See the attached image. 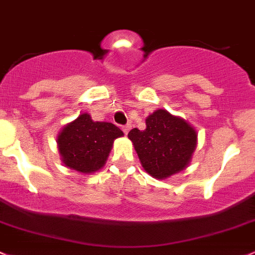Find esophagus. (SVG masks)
<instances>
[{"label": "esophagus", "mask_w": 255, "mask_h": 255, "mask_svg": "<svg viewBox=\"0 0 255 255\" xmlns=\"http://www.w3.org/2000/svg\"><path fill=\"white\" fill-rule=\"evenodd\" d=\"M122 128H123V131H124L125 135H128V131H130V128H131V124L124 125V127H122Z\"/></svg>", "instance_id": "1"}]
</instances>
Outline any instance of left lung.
<instances>
[{
  "label": "left lung",
  "mask_w": 255,
  "mask_h": 255,
  "mask_svg": "<svg viewBox=\"0 0 255 255\" xmlns=\"http://www.w3.org/2000/svg\"><path fill=\"white\" fill-rule=\"evenodd\" d=\"M128 137L146 172L166 179L188 166L198 135L184 119L158 109L147 117L145 130L132 128Z\"/></svg>",
  "instance_id": "left-lung-1"
}]
</instances>
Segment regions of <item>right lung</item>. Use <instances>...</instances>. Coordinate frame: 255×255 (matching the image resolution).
<instances>
[{"label": "right lung", "mask_w": 255, "mask_h": 255, "mask_svg": "<svg viewBox=\"0 0 255 255\" xmlns=\"http://www.w3.org/2000/svg\"><path fill=\"white\" fill-rule=\"evenodd\" d=\"M123 135L112 123L93 122L91 115L83 113L62 128L57 145L65 166L89 174L106 164L113 142Z\"/></svg>", "instance_id": "right-lung-1"}]
</instances>
